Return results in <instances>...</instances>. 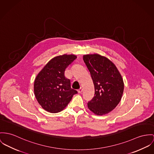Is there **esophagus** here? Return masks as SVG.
I'll list each match as a JSON object with an SVG mask.
<instances>
[{
  "instance_id": "34e87169",
  "label": "esophagus",
  "mask_w": 154,
  "mask_h": 154,
  "mask_svg": "<svg viewBox=\"0 0 154 154\" xmlns=\"http://www.w3.org/2000/svg\"><path fill=\"white\" fill-rule=\"evenodd\" d=\"M83 89L82 88V87H80V88L79 89V90H78V93H79V94H80V93H82V92H83Z\"/></svg>"
}]
</instances>
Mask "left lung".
I'll return each instance as SVG.
<instances>
[{"instance_id": "1", "label": "left lung", "mask_w": 154, "mask_h": 154, "mask_svg": "<svg viewBox=\"0 0 154 154\" xmlns=\"http://www.w3.org/2000/svg\"><path fill=\"white\" fill-rule=\"evenodd\" d=\"M83 60L91 74L95 94L87 103L89 109L97 116L112 111L121 100L124 84L116 65L98 54H85Z\"/></svg>"}]
</instances>
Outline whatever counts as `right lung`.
I'll use <instances>...</instances> for the list:
<instances>
[{"instance_id":"right-lung-1","label":"right lung","mask_w":154,"mask_h":154,"mask_svg":"<svg viewBox=\"0 0 154 154\" xmlns=\"http://www.w3.org/2000/svg\"><path fill=\"white\" fill-rule=\"evenodd\" d=\"M77 58L74 54H63L50 60L38 72L34 83L36 100L51 113L63 110L77 91L72 89L70 80L66 78V68Z\"/></svg>"}]
</instances>
